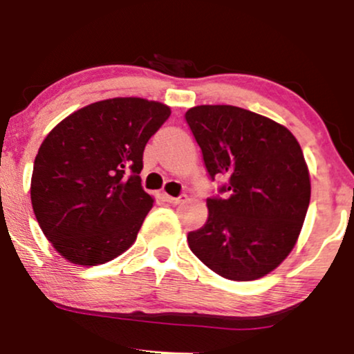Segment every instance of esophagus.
<instances>
[{"label":"esophagus","mask_w":354,"mask_h":354,"mask_svg":"<svg viewBox=\"0 0 354 354\" xmlns=\"http://www.w3.org/2000/svg\"><path fill=\"white\" fill-rule=\"evenodd\" d=\"M165 200L171 205H180V203L186 201V194H180V196H169V194H165Z\"/></svg>","instance_id":"1"}]
</instances>
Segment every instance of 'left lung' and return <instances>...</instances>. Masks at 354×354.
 I'll return each mask as SVG.
<instances>
[{"label":"left lung","instance_id":"8db88e82","mask_svg":"<svg viewBox=\"0 0 354 354\" xmlns=\"http://www.w3.org/2000/svg\"><path fill=\"white\" fill-rule=\"evenodd\" d=\"M211 181L208 219L188 245L209 270L251 281L273 271L301 231L311 185L296 138L270 118L230 104H203L185 115Z\"/></svg>","mask_w":354,"mask_h":354}]
</instances>
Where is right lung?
Returning a JSON list of instances; mask_svg holds the SVG:
<instances>
[{
    "label": "right lung",
    "mask_w": 354,
    "mask_h": 354,
    "mask_svg": "<svg viewBox=\"0 0 354 354\" xmlns=\"http://www.w3.org/2000/svg\"><path fill=\"white\" fill-rule=\"evenodd\" d=\"M169 115L156 101L104 100L64 118L44 138L31 203L44 236L68 261L103 265L135 243L153 208L140 178L145 146Z\"/></svg>",
    "instance_id": "1"
}]
</instances>
